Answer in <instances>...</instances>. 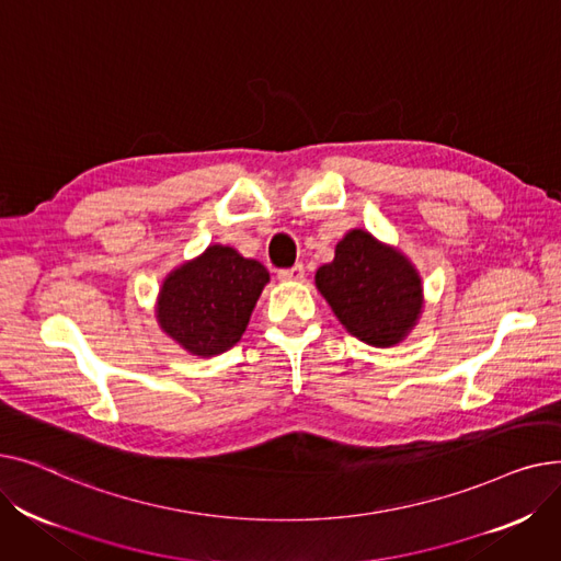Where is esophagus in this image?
Returning a JSON list of instances; mask_svg holds the SVG:
<instances>
[{"label":"esophagus","mask_w":561,"mask_h":561,"mask_svg":"<svg viewBox=\"0 0 561 561\" xmlns=\"http://www.w3.org/2000/svg\"><path fill=\"white\" fill-rule=\"evenodd\" d=\"M277 277H279V282H302L305 279V265L296 263L288 271H279Z\"/></svg>","instance_id":"obj_1"}]
</instances>
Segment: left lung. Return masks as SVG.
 <instances>
[{"mask_svg":"<svg viewBox=\"0 0 561 561\" xmlns=\"http://www.w3.org/2000/svg\"><path fill=\"white\" fill-rule=\"evenodd\" d=\"M316 288L341 325L373 347L402 343L425 307L416 265L366 229H350L336 243L334 261L316 271Z\"/></svg>","mask_w":561,"mask_h":561,"instance_id":"obj_1","label":"left lung"}]
</instances>
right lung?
I'll use <instances>...</instances> for the list:
<instances>
[{
	"mask_svg": "<svg viewBox=\"0 0 561 561\" xmlns=\"http://www.w3.org/2000/svg\"><path fill=\"white\" fill-rule=\"evenodd\" d=\"M271 273L256 259L214 243L170 271L157 296V322L193 357H216L241 341Z\"/></svg>",
	"mask_w": 561,
	"mask_h": 561,
	"instance_id": "obj_1",
	"label": "right lung"
}]
</instances>
